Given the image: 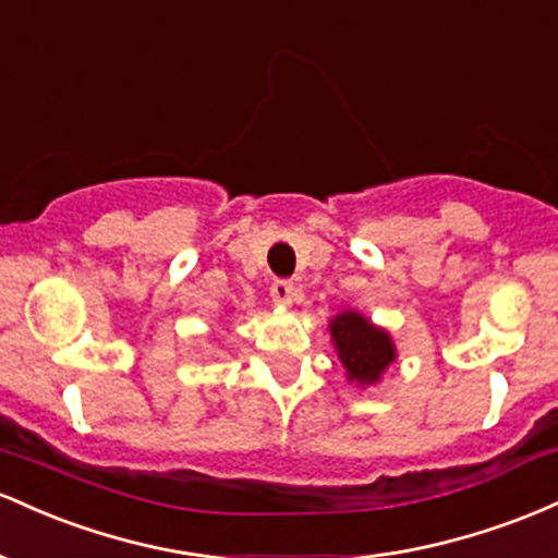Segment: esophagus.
<instances>
[{
    "label": "esophagus",
    "mask_w": 558,
    "mask_h": 558,
    "mask_svg": "<svg viewBox=\"0 0 558 558\" xmlns=\"http://www.w3.org/2000/svg\"><path fill=\"white\" fill-rule=\"evenodd\" d=\"M271 300L277 305H281V308H290L292 303H298V300H300V290L295 284H292V281L277 279L271 284Z\"/></svg>",
    "instance_id": "34e87169"
}]
</instances>
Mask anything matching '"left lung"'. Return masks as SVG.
Segmentation results:
<instances>
[{"mask_svg":"<svg viewBox=\"0 0 558 558\" xmlns=\"http://www.w3.org/2000/svg\"><path fill=\"white\" fill-rule=\"evenodd\" d=\"M329 340L345 368V379L361 390L377 385L390 363L398 359L390 331L355 308L340 311L329 318Z\"/></svg>","mask_w":558,"mask_h":558,"instance_id":"obj_1","label":"left lung"}]
</instances>
